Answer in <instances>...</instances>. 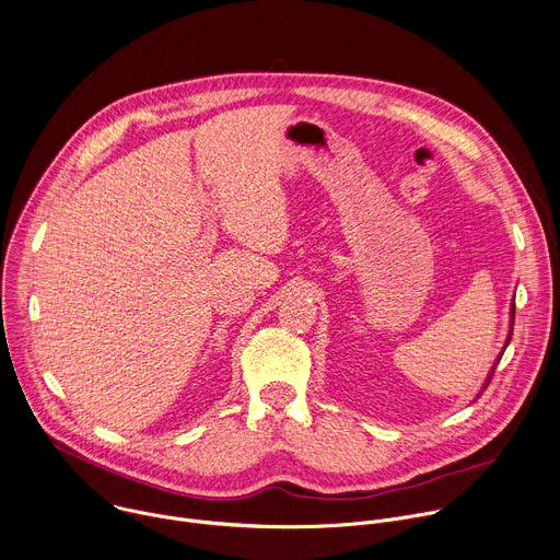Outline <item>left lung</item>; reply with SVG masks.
Returning <instances> with one entry per match:
<instances>
[{
	"mask_svg": "<svg viewBox=\"0 0 560 560\" xmlns=\"http://www.w3.org/2000/svg\"><path fill=\"white\" fill-rule=\"evenodd\" d=\"M513 325H515V299H513V303H511V329H509V338H506V345H504V349H506V347H509V342H511V336H513ZM502 355H504V351H502V353H500V358H498V360H495V364H493V369H491V373H489V377H487V382H485V384H482V390H480V395H482V393H485V390H487V386H489V382H491V380H493V373H495V369H498V364H500V360H502ZM480 395H478V397H480ZM478 397H476V399H478Z\"/></svg>",
	"mask_w": 560,
	"mask_h": 560,
	"instance_id": "8db88e82",
	"label": "left lung"
}]
</instances>
